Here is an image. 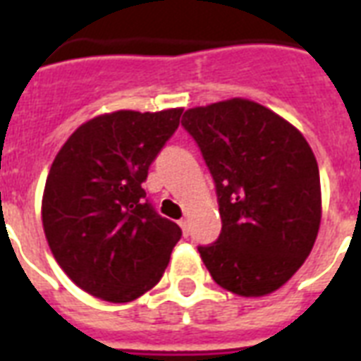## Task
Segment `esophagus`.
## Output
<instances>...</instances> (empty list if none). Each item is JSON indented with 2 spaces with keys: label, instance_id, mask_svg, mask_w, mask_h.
<instances>
[{
  "label": "esophagus",
  "instance_id": "esophagus-1",
  "mask_svg": "<svg viewBox=\"0 0 361 361\" xmlns=\"http://www.w3.org/2000/svg\"><path fill=\"white\" fill-rule=\"evenodd\" d=\"M178 225H180L181 232H183V236H187V234H189V223H187L185 219H181L180 223H178Z\"/></svg>",
  "mask_w": 361,
  "mask_h": 361
}]
</instances>
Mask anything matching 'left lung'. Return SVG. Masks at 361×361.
Here are the masks:
<instances>
[{
  "instance_id": "left-lung-1",
  "label": "left lung",
  "mask_w": 361,
  "mask_h": 361,
  "mask_svg": "<svg viewBox=\"0 0 361 361\" xmlns=\"http://www.w3.org/2000/svg\"><path fill=\"white\" fill-rule=\"evenodd\" d=\"M181 125L214 176L223 221L217 241L198 247L202 262L232 294H271L302 268L319 234L313 149L294 125L249 99L189 109Z\"/></svg>"
}]
</instances>
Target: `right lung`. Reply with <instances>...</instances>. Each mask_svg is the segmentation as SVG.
I'll list each match as a JSON object with an SVG mask.
<instances>
[{"instance_id":"1","label":"right lung","mask_w":361,"mask_h":361,"mask_svg":"<svg viewBox=\"0 0 361 361\" xmlns=\"http://www.w3.org/2000/svg\"><path fill=\"white\" fill-rule=\"evenodd\" d=\"M181 112L95 116L54 159L42 192V228L56 262L87 294L127 303L163 277L181 231L155 214L142 183Z\"/></svg>"}]
</instances>
